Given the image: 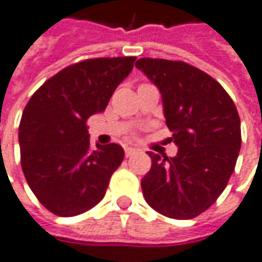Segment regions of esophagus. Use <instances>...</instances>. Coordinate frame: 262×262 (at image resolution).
<instances>
[{
    "label": "esophagus",
    "mask_w": 262,
    "mask_h": 262,
    "mask_svg": "<svg viewBox=\"0 0 262 262\" xmlns=\"http://www.w3.org/2000/svg\"><path fill=\"white\" fill-rule=\"evenodd\" d=\"M137 151L139 150H137V148H133V147H126L125 154H126V157H132L133 154H136Z\"/></svg>",
    "instance_id": "34e87169"
}]
</instances>
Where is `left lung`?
Masks as SVG:
<instances>
[{
	"instance_id": "1",
	"label": "left lung",
	"mask_w": 262,
	"mask_h": 262,
	"mask_svg": "<svg viewBox=\"0 0 262 262\" xmlns=\"http://www.w3.org/2000/svg\"><path fill=\"white\" fill-rule=\"evenodd\" d=\"M136 68L160 90L178 147L175 157L148 151L143 195L160 214L191 220L214 204L233 173L242 146L239 114L224 87L189 63L141 58Z\"/></svg>"
}]
</instances>
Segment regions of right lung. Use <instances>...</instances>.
I'll list each match as a JSON object with an SVG mask.
<instances>
[{"mask_svg": "<svg viewBox=\"0 0 262 262\" xmlns=\"http://www.w3.org/2000/svg\"><path fill=\"white\" fill-rule=\"evenodd\" d=\"M135 61L94 58L75 63L48 79L25 106L19 125L22 169L48 211L75 216L105 195L125 151L115 143L93 148L86 121L105 111Z\"/></svg>", "mask_w": 262, "mask_h": 262, "instance_id": "obj_1", "label": "right lung"}]
</instances>
